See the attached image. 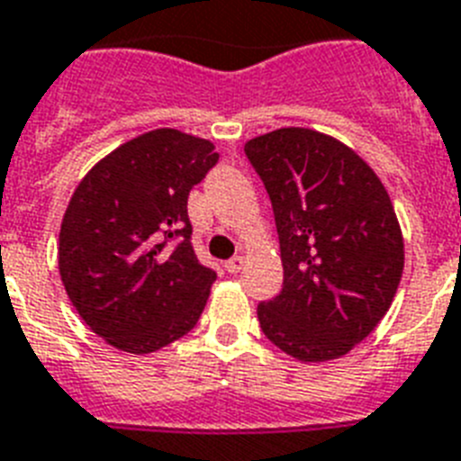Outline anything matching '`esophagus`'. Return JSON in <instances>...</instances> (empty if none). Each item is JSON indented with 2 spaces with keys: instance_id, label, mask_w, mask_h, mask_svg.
I'll use <instances>...</instances> for the list:
<instances>
[{
  "instance_id": "esophagus-1",
  "label": "esophagus",
  "mask_w": 461,
  "mask_h": 461,
  "mask_svg": "<svg viewBox=\"0 0 461 461\" xmlns=\"http://www.w3.org/2000/svg\"><path fill=\"white\" fill-rule=\"evenodd\" d=\"M243 263H246V258L234 256V258H230L227 263H224V267H227V272H230V275H239V272L243 269Z\"/></svg>"
}]
</instances>
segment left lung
Returning <instances> with one entry per match:
<instances>
[{
	"label": "left lung",
	"mask_w": 461,
	"mask_h": 461,
	"mask_svg": "<svg viewBox=\"0 0 461 461\" xmlns=\"http://www.w3.org/2000/svg\"><path fill=\"white\" fill-rule=\"evenodd\" d=\"M275 211L282 291L260 329L301 362L336 360L372 334L398 291L405 246L376 172L334 137L282 127L243 146Z\"/></svg>",
	"instance_id": "1"
}]
</instances>
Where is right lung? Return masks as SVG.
I'll return each instance as SVG.
<instances>
[{
    "label": "right lung",
    "mask_w": 461,
    "mask_h": 461,
    "mask_svg": "<svg viewBox=\"0 0 461 461\" xmlns=\"http://www.w3.org/2000/svg\"><path fill=\"white\" fill-rule=\"evenodd\" d=\"M215 146L153 130L85 175L59 234L70 303L95 334L125 353H156L196 327L215 272L198 263L186 198L218 163Z\"/></svg>",
    "instance_id": "1"
}]
</instances>
